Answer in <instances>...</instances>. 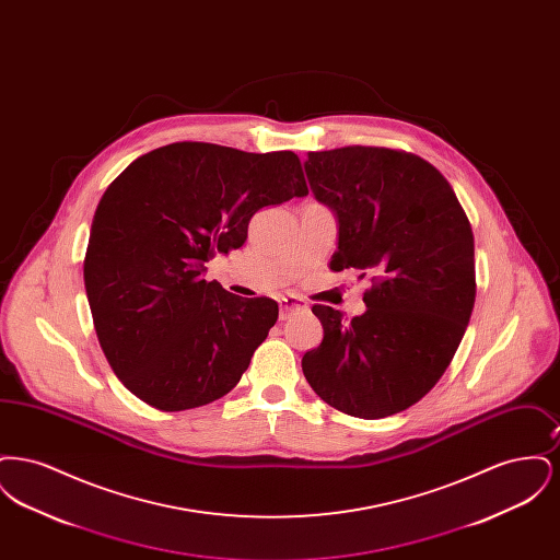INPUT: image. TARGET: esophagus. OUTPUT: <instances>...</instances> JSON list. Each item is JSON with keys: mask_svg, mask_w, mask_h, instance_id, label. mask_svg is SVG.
<instances>
[{"mask_svg": "<svg viewBox=\"0 0 560 560\" xmlns=\"http://www.w3.org/2000/svg\"><path fill=\"white\" fill-rule=\"evenodd\" d=\"M279 308H281L279 317H281V320H285L290 319L293 313H298V311H306V304L298 295H285V298L279 300Z\"/></svg>", "mask_w": 560, "mask_h": 560, "instance_id": "1", "label": "esophagus"}]
</instances>
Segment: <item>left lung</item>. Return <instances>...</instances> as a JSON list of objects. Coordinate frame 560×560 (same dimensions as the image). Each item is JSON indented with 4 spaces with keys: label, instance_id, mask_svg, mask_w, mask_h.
Wrapping results in <instances>:
<instances>
[{
    "label": "left lung",
    "instance_id": "obj_1",
    "mask_svg": "<svg viewBox=\"0 0 560 560\" xmlns=\"http://www.w3.org/2000/svg\"><path fill=\"white\" fill-rule=\"evenodd\" d=\"M315 197L340 222L329 268L373 275L368 311L315 304L323 340L302 372L327 405L377 420L422 399L450 368L477 298L475 237L447 178L384 147L308 153Z\"/></svg>",
    "mask_w": 560,
    "mask_h": 560
}]
</instances>
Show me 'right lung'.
Here are the masks:
<instances>
[{
    "label": "right lung",
    "instance_id": "add662e5",
    "mask_svg": "<svg viewBox=\"0 0 560 560\" xmlns=\"http://www.w3.org/2000/svg\"><path fill=\"white\" fill-rule=\"evenodd\" d=\"M308 195L292 151L174 142L132 161L92 220L83 281L98 342L121 384L161 411L231 393L279 306L201 277L240 249L252 215Z\"/></svg>",
    "mask_w": 560,
    "mask_h": 560
}]
</instances>
